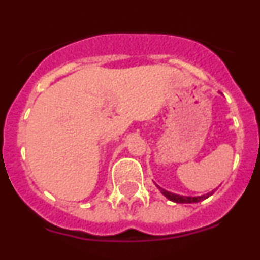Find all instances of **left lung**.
Instances as JSON below:
<instances>
[{
  "instance_id": "obj_1",
  "label": "left lung",
  "mask_w": 260,
  "mask_h": 260,
  "mask_svg": "<svg viewBox=\"0 0 260 260\" xmlns=\"http://www.w3.org/2000/svg\"><path fill=\"white\" fill-rule=\"evenodd\" d=\"M158 188L160 189V192L164 194V196L167 197V199H169L171 201H173V202H177V204H192V202H200V201H202V200L207 199V197L211 194V193H209V194H206V196L187 197V196H179V194L172 193V192L166 191V189L160 188V187H158Z\"/></svg>"
}]
</instances>
